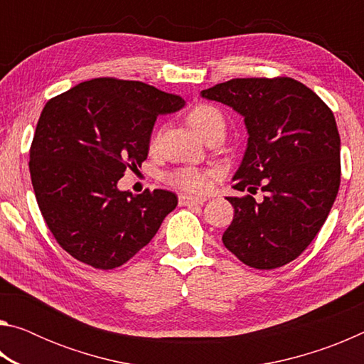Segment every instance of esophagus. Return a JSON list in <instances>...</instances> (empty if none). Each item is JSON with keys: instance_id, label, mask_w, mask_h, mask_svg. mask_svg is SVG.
Segmentation results:
<instances>
[{"instance_id": "esophagus-1", "label": "esophagus", "mask_w": 364, "mask_h": 364, "mask_svg": "<svg viewBox=\"0 0 364 364\" xmlns=\"http://www.w3.org/2000/svg\"><path fill=\"white\" fill-rule=\"evenodd\" d=\"M207 199L205 197H193V196H186V194H180L178 196V202H180V205H200L204 204Z\"/></svg>"}]
</instances>
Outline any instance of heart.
Returning <instances> with one entry per match:
<instances>
[{"instance_id":"obj_1","label":"heart","mask_w":364,"mask_h":364,"mask_svg":"<svg viewBox=\"0 0 364 364\" xmlns=\"http://www.w3.org/2000/svg\"><path fill=\"white\" fill-rule=\"evenodd\" d=\"M220 115L217 109L210 106H197L191 110L188 115V123L193 130L199 134L208 122H210L213 117ZM167 181L178 189L186 191V193H204L210 186V173L199 168L186 167V168H178L171 173L167 175Z\"/></svg>"}]
</instances>
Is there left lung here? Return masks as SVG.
Wrapping results in <instances>:
<instances>
[{
    "label": "left lung",
    "instance_id": "8db88e82",
    "mask_svg": "<svg viewBox=\"0 0 364 364\" xmlns=\"http://www.w3.org/2000/svg\"><path fill=\"white\" fill-rule=\"evenodd\" d=\"M244 117L247 147L226 197L234 218L225 247L242 263L273 269L292 262L321 230L341 186V136L334 114L294 78H234L200 91Z\"/></svg>",
    "mask_w": 364,
    "mask_h": 364
}]
</instances>
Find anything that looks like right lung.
I'll use <instances>...</instances> for the list:
<instances>
[{
  "label": "right lung",
  "instance_id": "1",
  "mask_svg": "<svg viewBox=\"0 0 364 364\" xmlns=\"http://www.w3.org/2000/svg\"><path fill=\"white\" fill-rule=\"evenodd\" d=\"M186 102L143 82L95 78L46 102L30 147V176L49 231L97 269L127 263L178 204L170 191L119 189L149 152L159 115Z\"/></svg>",
  "mask_w": 364,
  "mask_h": 364
}]
</instances>
